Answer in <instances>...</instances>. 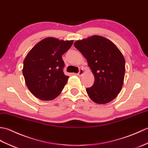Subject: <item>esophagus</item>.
<instances>
[{
    "label": "esophagus",
    "instance_id": "obj_1",
    "mask_svg": "<svg viewBox=\"0 0 148 148\" xmlns=\"http://www.w3.org/2000/svg\"><path fill=\"white\" fill-rule=\"evenodd\" d=\"M84 73V70L83 68H81L79 70V72L77 74V75H78V76H82L83 74Z\"/></svg>",
    "mask_w": 148,
    "mask_h": 148
}]
</instances>
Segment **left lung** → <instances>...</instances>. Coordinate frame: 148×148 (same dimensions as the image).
<instances>
[{"mask_svg":"<svg viewBox=\"0 0 148 148\" xmlns=\"http://www.w3.org/2000/svg\"><path fill=\"white\" fill-rule=\"evenodd\" d=\"M74 46L86 58L94 76V83L86 88L90 99L97 104L113 101L122 88L125 61L114 43L99 35L74 43Z\"/></svg>","mask_w":148,"mask_h":148,"instance_id":"8db88e82","label":"left lung"}]
</instances>
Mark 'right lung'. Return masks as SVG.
<instances>
[{"label": "right lung", "instance_id": "obj_1", "mask_svg": "<svg viewBox=\"0 0 148 148\" xmlns=\"http://www.w3.org/2000/svg\"><path fill=\"white\" fill-rule=\"evenodd\" d=\"M73 40L45 38L36 44L23 61V74L31 93L42 101L55 99L60 94L69 77L63 71L62 55L71 47Z\"/></svg>", "mask_w": 148, "mask_h": 148}]
</instances>
